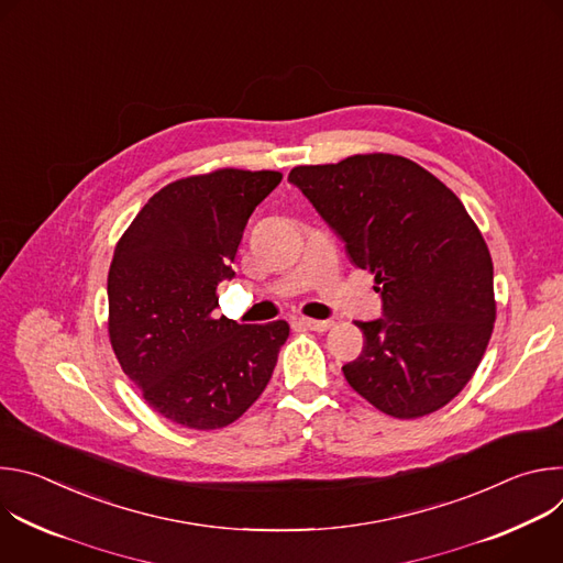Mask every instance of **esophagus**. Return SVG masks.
Listing matches in <instances>:
<instances>
[{"instance_id":"esophagus-1","label":"esophagus","mask_w":563,"mask_h":563,"mask_svg":"<svg viewBox=\"0 0 563 563\" xmlns=\"http://www.w3.org/2000/svg\"><path fill=\"white\" fill-rule=\"evenodd\" d=\"M298 323L307 330H313V332H328L334 328L332 320H316V318H298Z\"/></svg>"}]
</instances>
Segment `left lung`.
<instances>
[{"mask_svg":"<svg viewBox=\"0 0 563 563\" xmlns=\"http://www.w3.org/2000/svg\"><path fill=\"white\" fill-rule=\"evenodd\" d=\"M289 183L383 298V318L356 320L365 345L343 365L347 383L394 419L448 406L484 358L497 318L493 258L463 202L391 153L294 167Z\"/></svg>","mask_w":563,"mask_h":563,"instance_id":"left-lung-1","label":"left lung"}]
</instances>
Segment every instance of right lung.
Wrapping results in <instances>:
<instances>
[{"mask_svg": "<svg viewBox=\"0 0 563 563\" xmlns=\"http://www.w3.org/2000/svg\"><path fill=\"white\" fill-rule=\"evenodd\" d=\"M280 180V172L245 169L176 180L148 198L115 245L111 347L148 408L183 428L218 430L243 417L289 336L285 320L238 325L213 316L247 220Z\"/></svg>", "mask_w": 563, "mask_h": 563, "instance_id": "right-lung-1", "label": "right lung"}]
</instances>
